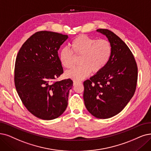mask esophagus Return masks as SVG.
Instances as JSON below:
<instances>
[{
	"label": "esophagus",
	"mask_w": 151,
	"mask_h": 151,
	"mask_svg": "<svg viewBox=\"0 0 151 151\" xmlns=\"http://www.w3.org/2000/svg\"><path fill=\"white\" fill-rule=\"evenodd\" d=\"M81 82H79V81H73V86H76L77 84H78V83H80Z\"/></svg>",
	"instance_id": "obj_1"
}]
</instances>
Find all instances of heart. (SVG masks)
I'll use <instances>...</instances> for the list:
<instances>
[{
	"instance_id": "heart-1",
	"label": "heart",
	"mask_w": 151,
	"mask_h": 151,
	"mask_svg": "<svg viewBox=\"0 0 151 151\" xmlns=\"http://www.w3.org/2000/svg\"><path fill=\"white\" fill-rule=\"evenodd\" d=\"M72 50L63 47L59 52V60L65 68L73 66L74 58L81 56L80 66L65 72L66 77L81 81L87 77L92 70L95 73L103 69L111 57L112 47L109 41L105 39L96 40L87 36L81 35L71 44Z\"/></svg>"
}]
</instances>
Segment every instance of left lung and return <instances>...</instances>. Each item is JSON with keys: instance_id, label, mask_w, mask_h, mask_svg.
Returning <instances> with one entry per match:
<instances>
[{"instance_id": "left-lung-1", "label": "left lung", "mask_w": 151, "mask_h": 151, "mask_svg": "<svg viewBox=\"0 0 151 151\" xmlns=\"http://www.w3.org/2000/svg\"><path fill=\"white\" fill-rule=\"evenodd\" d=\"M105 35L112 47L105 67L83 82V100L87 110L100 119L110 118L122 111L134 95L137 80L134 58L124 42L106 29Z\"/></svg>"}]
</instances>
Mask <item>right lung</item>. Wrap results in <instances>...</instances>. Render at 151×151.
<instances>
[{
  "mask_svg": "<svg viewBox=\"0 0 151 151\" xmlns=\"http://www.w3.org/2000/svg\"><path fill=\"white\" fill-rule=\"evenodd\" d=\"M68 38V35L56 32H37L24 43L17 56V92L27 109L38 118H57L68 106L73 82L70 79L52 82L63 73L58 51Z\"/></svg>",
  "mask_w": 151,
  "mask_h": 151,
  "instance_id": "add662e5",
  "label": "right lung"
}]
</instances>
